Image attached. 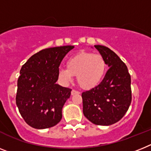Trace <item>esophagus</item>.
I'll use <instances>...</instances> for the list:
<instances>
[{
  "instance_id": "1",
  "label": "esophagus",
  "mask_w": 151,
  "mask_h": 151,
  "mask_svg": "<svg viewBox=\"0 0 151 151\" xmlns=\"http://www.w3.org/2000/svg\"><path fill=\"white\" fill-rule=\"evenodd\" d=\"M76 94H80L79 91H75V90H72L71 95H76Z\"/></svg>"
}]
</instances>
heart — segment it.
Segmentation results:
<instances>
[{"instance_id":"b5f03b06","label":"heart","mask_w":151,"mask_h":151,"mask_svg":"<svg viewBox=\"0 0 151 151\" xmlns=\"http://www.w3.org/2000/svg\"><path fill=\"white\" fill-rule=\"evenodd\" d=\"M67 68L58 70L60 83L67 85L77 77L78 85L88 91L97 87L103 80L107 70V63L101 54L81 51L70 57L66 61Z\"/></svg>"}]
</instances>
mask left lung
<instances>
[{
    "label": "left lung",
    "instance_id": "left-lung-1",
    "mask_svg": "<svg viewBox=\"0 0 151 151\" xmlns=\"http://www.w3.org/2000/svg\"><path fill=\"white\" fill-rule=\"evenodd\" d=\"M108 65L99 85L82 93L83 113L91 123L109 126L124 116L131 103L130 75L126 64L110 48L94 45Z\"/></svg>",
    "mask_w": 151,
    "mask_h": 151
}]
</instances>
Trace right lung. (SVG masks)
Here are the masks:
<instances>
[{
    "mask_svg": "<svg viewBox=\"0 0 151 151\" xmlns=\"http://www.w3.org/2000/svg\"><path fill=\"white\" fill-rule=\"evenodd\" d=\"M73 47L40 50L30 57L20 70L16 104L25 122L34 128H49L61 120L62 108L71 89L56 83L58 70L63 58Z\"/></svg>",
    "mask_w": 151,
    "mask_h": 151,
    "instance_id": "add662e5",
    "label": "right lung"
}]
</instances>
